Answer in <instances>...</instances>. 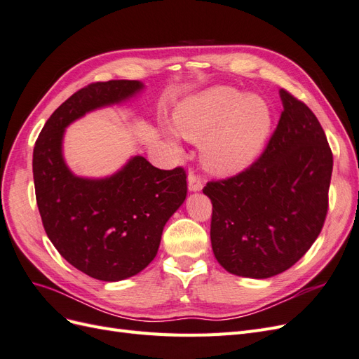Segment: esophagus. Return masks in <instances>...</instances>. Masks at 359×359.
Segmentation results:
<instances>
[{
    "mask_svg": "<svg viewBox=\"0 0 359 359\" xmlns=\"http://www.w3.org/2000/svg\"><path fill=\"white\" fill-rule=\"evenodd\" d=\"M202 187H203V182H202L201 177L191 169L189 172V189L191 191H199V190H202Z\"/></svg>",
    "mask_w": 359,
    "mask_h": 359,
    "instance_id": "34e87169",
    "label": "esophagus"
}]
</instances>
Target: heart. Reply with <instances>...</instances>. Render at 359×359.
Returning <instances> with one entry per match:
<instances>
[{
	"instance_id": "1",
	"label": "heart",
	"mask_w": 359,
	"mask_h": 359,
	"mask_svg": "<svg viewBox=\"0 0 359 359\" xmlns=\"http://www.w3.org/2000/svg\"><path fill=\"white\" fill-rule=\"evenodd\" d=\"M175 126L191 142L203 140L201 154L206 169L231 175L259 153L268 133L269 111L257 97L220 86L182 104Z\"/></svg>"
}]
</instances>
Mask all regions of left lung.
<instances>
[{
    "label": "left lung",
    "instance_id": "obj_1",
    "mask_svg": "<svg viewBox=\"0 0 359 359\" xmlns=\"http://www.w3.org/2000/svg\"><path fill=\"white\" fill-rule=\"evenodd\" d=\"M283 112L252 165L206 182L212 202L211 244L231 274L268 278L295 265L328 214L332 151L310 107L280 91Z\"/></svg>",
    "mask_w": 359,
    "mask_h": 359
}]
</instances>
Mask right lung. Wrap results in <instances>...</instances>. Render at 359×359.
<instances>
[{"instance_id":"right-lung-1","label":"right lung","mask_w":359,"mask_h":359,"mask_svg":"<svg viewBox=\"0 0 359 359\" xmlns=\"http://www.w3.org/2000/svg\"><path fill=\"white\" fill-rule=\"evenodd\" d=\"M140 88L126 79L83 86L50 115L32 153L37 206L50 243L70 265L103 281L132 277L156 257L163 227L187 196V173L137 156L111 178H78L62 160V133L85 112Z\"/></svg>"}]
</instances>
